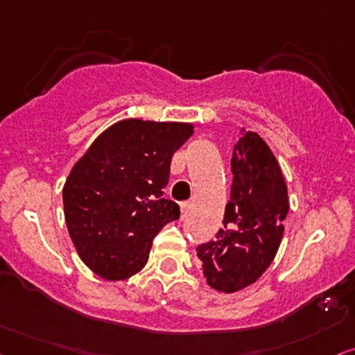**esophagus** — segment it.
<instances>
[{
    "instance_id": "1",
    "label": "esophagus",
    "mask_w": 355,
    "mask_h": 355,
    "mask_svg": "<svg viewBox=\"0 0 355 355\" xmlns=\"http://www.w3.org/2000/svg\"><path fill=\"white\" fill-rule=\"evenodd\" d=\"M188 206H190L188 201H183V203H180V218L182 219H185L188 216Z\"/></svg>"
}]
</instances>
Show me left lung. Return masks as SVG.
Segmentation results:
<instances>
[{
  "label": "left lung",
  "instance_id": "1",
  "mask_svg": "<svg viewBox=\"0 0 355 355\" xmlns=\"http://www.w3.org/2000/svg\"><path fill=\"white\" fill-rule=\"evenodd\" d=\"M231 167L224 227L216 239L196 248L206 282L221 293H234L262 277L280 248L290 209L280 164L257 132L242 128Z\"/></svg>",
  "mask_w": 355,
  "mask_h": 355
}]
</instances>
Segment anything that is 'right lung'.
<instances>
[{"mask_svg":"<svg viewBox=\"0 0 355 355\" xmlns=\"http://www.w3.org/2000/svg\"><path fill=\"white\" fill-rule=\"evenodd\" d=\"M193 131L190 123L118 121L70 170L62 190L67 230L98 277L119 282L141 272L154 237L180 216L164 188L173 154Z\"/></svg>","mask_w":355,"mask_h":355,"instance_id":"1","label":"right lung"}]
</instances>
